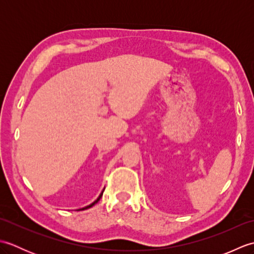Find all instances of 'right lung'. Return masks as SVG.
Here are the masks:
<instances>
[{"mask_svg": "<svg viewBox=\"0 0 254 254\" xmlns=\"http://www.w3.org/2000/svg\"><path fill=\"white\" fill-rule=\"evenodd\" d=\"M104 190H105V189H104ZM104 190H102V192L100 193V195H99L98 197H97V199H95V201H94L93 203L89 204V205H87V206H85V207H83V208H80V209H87V208H89V207H91V206H94V205H95L97 202H98L99 199H100V197L102 196V193H104ZM80 209H79V210H80Z\"/></svg>", "mask_w": 254, "mask_h": 254, "instance_id": "1", "label": "right lung"}]
</instances>
